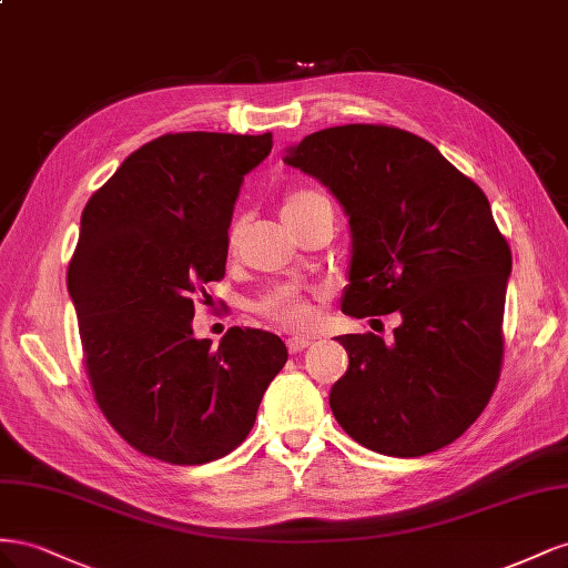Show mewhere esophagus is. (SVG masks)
Wrapping results in <instances>:
<instances>
[{
    "label": "esophagus",
    "instance_id": "esophagus-1",
    "mask_svg": "<svg viewBox=\"0 0 568 568\" xmlns=\"http://www.w3.org/2000/svg\"><path fill=\"white\" fill-rule=\"evenodd\" d=\"M314 343V337H310V335H295V337H287V349L293 352V354H297V352H302V349H306Z\"/></svg>",
    "mask_w": 568,
    "mask_h": 568
}]
</instances>
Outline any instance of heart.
Wrapping results in <instances>:
<instances>
[{"mask_svg":"<svg viewBox=\"0 0 568 568\" xmlns=\"http://www.w3.org/2000/svg\"><path fill=\"white\" fill-rule=\"evenodd\" d=\"M326 194H321L318 190L312 187H297V190H290L283 200V219L285 223H295L297 219H302L306 212L314 204H326ZM240 235V225L233 223L231 225V233H229V245L235 247ZM256 310L262 316H266L268 321L278 323V326L285 328H310L314 323V302L312 297H306L302 290L293 287V285H283V287H275L273 293H268L262 302L256 304Z\"/></svg>","mask_w":568,"mask_h":568,"instance_id":"heart-1","label":"heart"}]
</instances>
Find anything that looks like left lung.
<instances>
[{
    "label": "left lung",
    "instance_id": "obj_1",
    "mask_svg": "<svg viewBox=\"0 0 568 568\" xmlns=\"http://www.w3.org/2000/svg\"><path fill=\"white\" fill-rule=\"evenodd\" d=\"M285 164L314 175L349 216L343 312H399L395 343L339 335L349 368L331 390L337 424L387 457H424L474 424L501 368L511 250L483 190L430 142L393 125L306 135Z\"/></svg>",
    "mask_w": 568,
    "mask_h": 568
}]
</instances>
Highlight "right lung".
Wrapping results in <instances>:
<instances>
[{
	"label": "right lung",
	"instance_id": "right-lung-1",
	"mask_svg": "<svg viewBox=\"0 0 568 568\" xmlns=\"http://www.w3.org/2000/svg\"><path fill=\"white\" fill-rule=\"evenodd\" d=\"M271 133H169L142 144L80 216L69 264L83 362L97 404L138 452L194 466L250 435L285 343L231 328L219 347L192 335L194 300L221 281L245 175Z\"/></svg>",
	"mask_w": 568,
	"mask_h": 568
}]
</instances>
